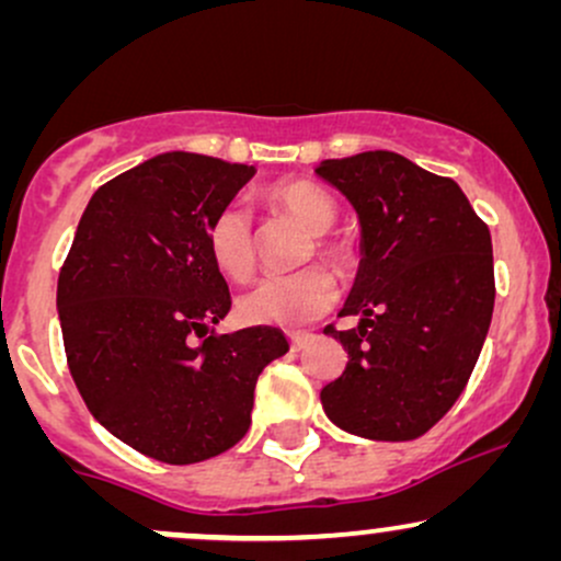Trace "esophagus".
Listing matches in <instances>:
<instances>
[{
    "label": "esophagus",
    "mask_w": 561,
    "mask_h": 561,
    "mask_svg": "<svg viewBox=\"0 0 561 561\" xmlns=\"http://www.w3.org/2000/svg\"><path fill=\"white\" fill-rule=\"evenodd\" d=\"M287 337H289V345H293V351H300L302 345L311 343L313 334H311V332H289Z\"/></svg>",
    "instance_id": "esophagus-1"
}]
</instances>
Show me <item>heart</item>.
Here are the masks:
<instances>
[{"label": "heart", "mask_w": 561, "mask_h": 561, "mask_svg": "<svg viewBox=\"0 0 561 561\" xmlns=\"http://www.w3.org/2000/svg\"><path fill=\"white\" fill-rule=\"evenodd\" d=\"M266 203L274 210L285 214L311 231V248L308 255L317 253L319 259L345 263V244L327 234L337 221V203L324 186L313 182H282L266 192ZM205 244L214 266L229 279H248L255 268V248L250 218L240 205H224L210 218L205 229ZM337 300V282L324 266H308L302 272L285 276H266L259 285L237 300V311L242 321L261 327H282V330H298L311 324Z\"/></svg>", "instance_id": "heart-1"}]
</instances>
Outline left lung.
I'll use <instances>...</instances> for the list:
<instances>
[{"instance_id":"obj_1","label":"left lung","mask_w":561,"mask_h":561,"mask_svg":"<svg viewBox=\"0 0 561 561\" xmlns=\"http://www.w3.org/2000/svg\"><path fill=\"white\" fill-rule=\"evenodd\" d=\"M317 176L353 205L362 263L334 332L345 371L321 390L324 414L369 440H414L465 390L493 317L491 231L454 179L398 152L321 160Z\"/></svg>"}]
</instances>
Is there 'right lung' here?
<instances>
[{"mask_svg": "<svg viewBox=\"0 0 561 561\" xmlns=\"http://www.w3.org/2000/svg\"><path fill=\"white\" fill-rule=\"evenodd\" d=\"M253 176V165L182 150L145 160L94 192L57 279L83 403L107 433L165 465L240 443L263 366L289 351L274 327L208 337L231 298L205 229Z\"/></svg>", "mask_w": 561, "mask_h": 561, "instance_id": "obj_1", "label": "right lung"}]
</instances>
